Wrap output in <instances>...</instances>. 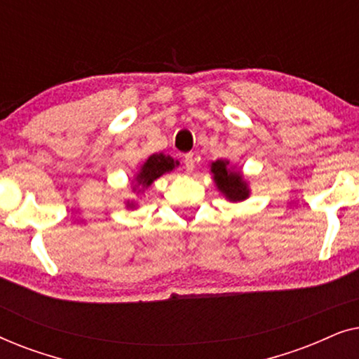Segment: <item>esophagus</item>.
Returning <instances> with one entry per match:
<instances>
[{
	"label": "esophagus",
	"mask_w": 359,
	"mask_h": 359,
	"mask_svg": "<svg viewBox=\"0 0 359 359\" xmlns=\"http://www.w3.org/2000/svg\"><path fill=\"white\" fill-rule=\"evenodd\" d=\"M183 163H184V170L188 171V173H193V170H194V166H196V158H194V155H193V154L184 155Z\"/></svg>",
	"instance_id": "esophagus-1"
}]
</instances>
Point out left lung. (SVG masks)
<instances>
[{
  "instance_id": "8db88e82",
  "label": "left lung",
  "mask_w": 359,
  "mask_h": 359,
  "mask_svg": "<svg viewBox=\"0 0 359 359\" xmlns=\"http://www.w3.org/2000/svg\"><path fill=\"white\" fill-rule=\"evenodd\" d=\"M210 173L215 183V188L230 203H242L250 198V186L240 170L230 165L229 160H217L210 163Z\"/></svg>"
}]
</instances>
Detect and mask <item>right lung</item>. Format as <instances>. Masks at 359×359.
I'll return each mask as SVG.
<instances>
[{
	"mask_svg": "<svg viewBox=\"0 0 359 359\" xmlns=\"http://www.w3.org/2000/svg\"><path fill=\"white\" fill-rule=\"evenodd\" d=\"M176 166H180V161L171 158L170 155H165V154L150 155L134 176V181H132L130 184L132 193H135L137 196H142L145 193V189H149L150 186L154 184V181L158 180L160 176L173 171ZM124 204L127 209H137V205H139V203H137L135 199H127Z\"/></svg>",
	"mask_w": 359,
	"mask_h": 359,
	"instance_id": "add662e5",
	"label": "right lung"
}]
</instances>
